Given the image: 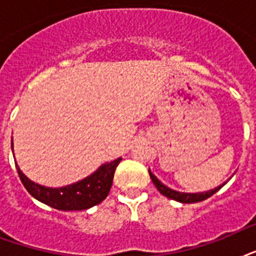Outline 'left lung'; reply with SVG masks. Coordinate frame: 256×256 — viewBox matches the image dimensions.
Returning a JSON list of instances; mask_svg holds the SVG:
<instances>
[{"label": "left lung", "mask_w": 256, "mask_h": 256, "mask_svg": "<svg viewBox=\"0 0 256 256\" xmlns=\"http://www.w3.org/2000/svg\"><path fill=\"white\" fill-rule=\"evenodd\" d=\"M148 174H150V178H152V183L156 184V187L158 188V191H160V194L164 195V196H168V199H172V200H176V202L180 203L202 202L204 199L210 198L211 195H214L216 191L220 190V188L224 186V183H223V184H219L218 187H215L212 190L203 191V192H180V191L172 190V188L168 187L166 184H164L160 179L156 178V175L152 174V171H150V168H148Z\"/></svg>", "instance_id": "left-lung-1"}]
</instances>
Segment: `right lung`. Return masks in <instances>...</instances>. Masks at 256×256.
I'll use <instances>...</instances> for the list:
<instances>
[{"label":"right lung","instance_id":"obj_1","mask_svg":"<svg viewBox=\"0 0 256 256\" xmlns=\"http://www.w3.org/2000/svg\"><path fill=\"white\" fill-rule=\"evenodd\" d=\"M12 148H13V144H12ZM120 160L122 158H116L112 162L100 164L92 174L82 180L64 187H46L38 184L22 172L21 168H18L17 162H16V168L25 188L37 200L57 210L78 211L88 210L90 207L104 200V198L108 195L110 187L112 184L114 172Z\"/></svg>","mask_w":256,"mask_h":256}]
</instances>
